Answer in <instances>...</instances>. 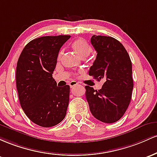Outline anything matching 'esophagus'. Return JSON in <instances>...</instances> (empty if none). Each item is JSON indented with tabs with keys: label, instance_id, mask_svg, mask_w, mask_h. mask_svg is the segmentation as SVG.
I'll return each mask as SVG.
<instances>
[{
	"label": "esophagus",
	"instance_id": "34e87169",
	"mask_svg": "<svg viewBox=\"0 0 157 157\" xmlns=\"http://www.w3.org/2000/svg\"><path fill=\"white\" fill-rule=\"evenodd\" d=\"M78 82H75V81H73V82H71L70 83V87H75V86L78 85Z\"/></svg>",
	"mask_w": 157,
	"mask_h": 157
}]
</instances>
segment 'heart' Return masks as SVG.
<instances>
[{"mask_svg": "<svg viewBox=\"0 0 157 157\" xmlns=\"http://www.w3.org/2000/svg\"><path fill=\"white\" fill-rule=\"evenodd\" d=\"M72 49L80 57L84 58L92 52V47L83 38H78L72 43Z\"/></svg>", "mask_w": 157, "mask_h": 157, "instance_id": "heart-1", "label": "heart"}]
</instances>
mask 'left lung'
I'll return each mask as SVG.
<instances>
[{"instance_id":"1","label":"left lung","mask_w":157,"mask_h":157,"mask_svg":"<svg viewBox=\"0 0 157 157\" xmlns=\"http://www.w3.org/2000/svg\"><path fill=\"white\" fill-rule=\"evenodd\" d=\"M91 44L97 52L89 70L94 79H103L101 89L85 86L91 113L98 120L113 123L121 119L131 100L133 81L130 56L119 40L109 36H93Z\"/></svg>"}]
</instances>
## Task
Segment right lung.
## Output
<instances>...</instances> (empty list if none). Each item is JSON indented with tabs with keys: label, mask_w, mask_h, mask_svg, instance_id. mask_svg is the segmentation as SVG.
Instances as JSON below:
<instances>
[{
	"label": "right lung",
	"mask_w": 157,
	"mask_h": 157,
	"mask_svg": "<svg viewBox=\"0 0 157 157\" xmlns=\"http://www.w3.org/2000/svg\"><path fill=\"white\" fill-rule=\"evenodd\" d=\"M70 36H44L32 40L19 56L16 87L23 110L35 124L55 126L66 116L70 86H57L52 73L61 47Z\"/></svg>",
	"instance_id": "obj_1"
}]
</instances>
